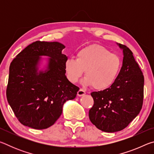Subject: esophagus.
<instances>
[{
  "instance_id": "34e87169",
  "label": "esophagus",
  "mask_w": 154,
  "mask_h": 154,
  "mask_svg": "<svg viewBox=\"0 0 154 154\" xmlns=\"http://www.w3.org/2000/svg\"><path fill=\"white\" fill-rule=\"evenodd\" d=\"M85 94V92L82 89H80L79 91L77 92V96H83Z\"/></svg>"
}]
</instances>
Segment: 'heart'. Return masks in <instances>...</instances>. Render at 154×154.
Here are the masks:
<instances>
[{
	"label": "heart",
	"instance_id": "heart-1",
	"mask_svg": "<svg viewBox=\"0 0 154 154\" xmlns=\"http://www.w3.org/2000/svg\"><path fill=\"white\" fill-rule=\"evenodd\" d=\"M121 66V59L118 55L97 44L81 49L76 54V59L69 57L64 64L70 82L77 83L85 71L82 83L85 86L92 85L96 90L110 87L118 77Z\"/></svg>",
	"mask_w": 154,
	"mask_h": 154
}]
</instances>
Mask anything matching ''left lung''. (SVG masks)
Segmentation results:
<instances>
[{
	"instance_id": "1",
	"label": "left lung",
	"mask_w": 154,
	"mask_h": 154,
	"mask_svg": "<svg viewBox=\"0 0 154 154\" xmlns=\"http://www.w3.org/2000/svg\"><path fill=\"white\" fill-rule=\"evenodd\" d=\"M123 51L122 67L115 82L107 89L93 92L94 105L89 118L99 130L115 132L125 128L142 108L144 77L133 54L117 43Z\"/></svg>"
}]
</instances>
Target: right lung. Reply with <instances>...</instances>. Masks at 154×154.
Listing matches in <instances>:
<instances>
[{"instance_id": "obj_1", "label": "right lung", "mask_w": 154, "mask_h": 154, "mask_svg": "<svg viewBox=\"0 0 154 154\" xmlns=\"http://www.w3.org/2000/svg\"><path fill=\"white\" fill-rule=\"evenodd\" d=\"M64 48L57 41H36L11 62L7 98L26 126L38 130L50 127L61 116L64 104L76 97L79 88L65 75Z\"/></svg>"}]
</instances>
